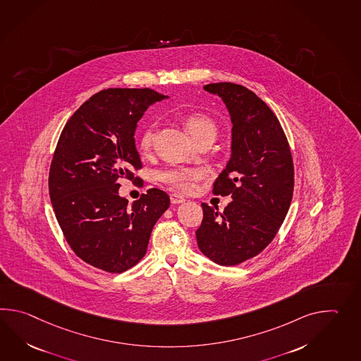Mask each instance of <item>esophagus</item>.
Masks as SVG:
<instances>
[{"mask_svg": "<svg viewBox=\"0 0 361 361\" xmlns=\"http://www.w3.org/2000/svg\"><path fill=\"white\" fill-rule=\"evenodd\" d=\"M169 198H171V203L172 204H178V203H183L185 200L184 197H181L180 194H171Z\"/></svg>", "mask_w": 361, "mask_h": 361, "instance_id": "1", "label": "esophagus"}]
</instances>
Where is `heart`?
Returning <instances> with one entry per match:
<instances>
[{"mask_svg": "<svg viewBox=\"0 0 361 361\" xmlns=\"http://www.w3.org/2000/svg\"><path fill=\"white\" fill-rule=\"evenodd\" d=\"M185 128L189 135L197 142L200 138L206 136H216V124L214 121L202 112H190L184 118ZM154 142V127L147 126L142 130L138 147L142 152H149ZM204 176V172L200 169L194 167H169L159 172V180L163 184L169 185V188L178 192H192L195 183Z\"/></svg>", "mask_w": 361, "mask_h": 361, "instance_id": "heart-1", "label": "heart"}]
</instances>
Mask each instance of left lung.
I'll use <instances>...</instances> for the list:
<instances>
[{"label":"left lung","mask_w":361,"mask_h":361,"mask_svg":"<svg viewBox=\"0 0 361 361\" xmlns=\"http://www.w3.org/2000/svg\"><path fill=\"white\" fill-rule=\"evenodd\" d=\"M221 97L232 116V157L212 192L232 195L223 212L202 203L197 229L200 251L220 265L257 257L272 242L294 192V163L274 112L246 87L214 82L203 87Z\"/></svg>","instance_id":"left-lung-1"}]
</instances>
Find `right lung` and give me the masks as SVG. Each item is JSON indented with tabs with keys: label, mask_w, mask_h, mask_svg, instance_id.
<instances>
[{
	"label": "right lung",
	"mask_w": 361,
	"mask_h": 361,
	"mask_svg": "<svg viewBox=\"0 0 361 361\" xmlns=\"http://www.w3.org/2000/svg\"><path fill=\"white\" fill-rule=\"evenodd\" d=\"M164 96L152 89H104L66 123L49 171V194L73 252L104 272L121 273L146 254L152 228L169 207V194L149 189L129 207L119 180L142 178L135 145L137 121Z\"/></svg>",
	"instance_id": "obj_1"
}]
</instances>
